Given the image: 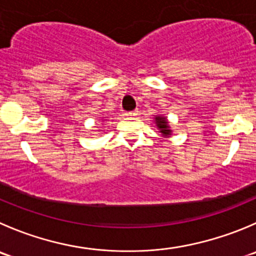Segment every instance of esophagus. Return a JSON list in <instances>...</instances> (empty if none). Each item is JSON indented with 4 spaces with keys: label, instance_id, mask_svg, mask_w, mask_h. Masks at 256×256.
<instances>
[{
    "label": "esophagus",
    "instance_id": "1",
    "mask_svg": "<svg viewBox=\"0 0 256 256\" xmlns=\"http://www.w3.org/2000/svg\"><path fill=\"white\" fill-rule=\"evenodd\" d=\"M138 114V110H134V111H130V112H126L125 115L126 116H136Z\"/></svg>",
    "mask_w": 256,
    "mask_h": 256
}]
</instances>
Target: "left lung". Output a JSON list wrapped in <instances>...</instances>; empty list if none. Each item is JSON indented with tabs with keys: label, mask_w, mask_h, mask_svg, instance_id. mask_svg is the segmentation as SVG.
Segmentation results:
<instances>
[{
	"label": "left lung",
	"mask_w": 256,
	"mask_h": 256,
	"mask_svg": "<svg viewBox=\"0 0 256 256\" xmlns=\"http://www.w3.org/2000/svg\"><path fill=\"white\" fill-rule=\"evenodd\" d=\"M154 122H155L158 132H161V135H162L164 138H170V136L172 135V130H171L170 124H168V120L166 116L164 115L155 116V118H154Z\"/></svg>",
	"instance_id": "left-lung-1"
}]
</instances>
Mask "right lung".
Instances as JSON below:
<instances>
[{
	"label": "right lung",
	"mask_w": 256,
	"mask_h": 256,
	"mask_svg": "<svg viewBox=\"0 0 256 256\" xmlns=\"http://www.w3.org/2000/svg\"><path fill=\"white\" fill-rule=\"evenodd\" d=\"M102 121H104V120H102Z\"/></svg>",
	"instance_id": "obj_1"
}]
</instances>
